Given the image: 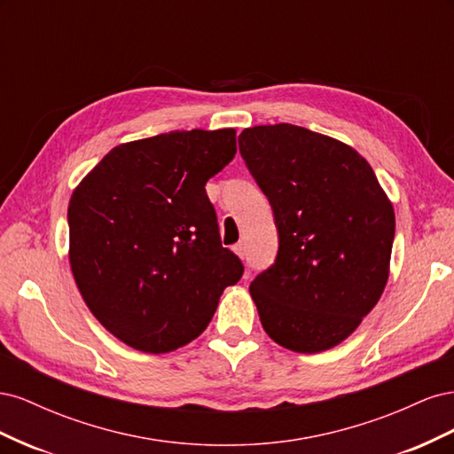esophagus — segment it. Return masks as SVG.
Segmentation results:
<instances>
[{"instance_id":"obj_1","label":"esophagus","mask_w":454,"mask_h":454,"mask_svg":"<svg viewBox=\"0 0 454 454\" xmlns=\"http://www.w3.org/2000/svg\"><path fill=\"white\" fill-rule=\"evenodd\" d=\"M232 250H235V254H237L240 259H244V255H246V248H244V244H242V242H239Z\"/></svg>"}]
</instances>
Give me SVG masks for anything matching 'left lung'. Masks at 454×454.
Masks as SVG:
<instances>
[{
    "mask_svg": "<svg viewBox=\"0 0 454 454\" xmlns=\"http://www.w3.org/2000/svg\"><path fill=\"white\" fill-rule=\"evenodd\" d=\"M239 149L278 231L277 259L250 284L259 320L284 348H332L387 286L392 204L369 162L329 136L280 122L242 130Z\"/></svg>",
    "mask_w": 454,
    "mask_h": 454,
    "instance_id": "1",
    "label": "left lung"
}]
</instances>
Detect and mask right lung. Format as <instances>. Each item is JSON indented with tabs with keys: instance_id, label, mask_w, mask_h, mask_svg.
I'll list each match as a JSON object with an SVG mask.
<instances>
[{
	"instance_id": "right-lung-1",
	"label": "right lung",
	"mask_w": 454,
	"mask_h": 454,
	"mask_svg": "<svg viewBox=\"0 0 454 454\" xmlns=\"http://www.w3.org/2000/svg\"><path fill=\"white\" fill-rule=\"evenodd\" d=\"M237 134L176 130L114 147L67 206L70 263L87 307L125 345L164 354L197 339L244 272L222 246L206 182Z\"/></svg>"
}]
</instances>
